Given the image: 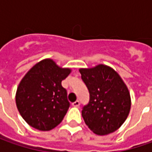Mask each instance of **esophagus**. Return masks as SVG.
<instances>
[{
	"label": "esophagus",
	"instance_id": "esophagus-1",
	"mask_svg": "<svg viewBox=\"0 0 152 152\" xmlns=\"http://www.w3.org/2000/svg\"><path fill=\"white\" fill-rule=\"evenodd\" d=\"M72 105H73V107H78L79 105H80V102H79V101H76V102H73Z\"/></svg>",
	"mask_w": 152,
	"mask_h": 152
}]
</instances>
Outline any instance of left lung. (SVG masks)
<instances>
[{
  "mask_svg": "<svg viewBox=\"0 0 152 152\" xmlns=\"http://www.w3.org/2000/svg\"><path fill=\"white\" fill-rule=\"evenodd\" d=\"M79 73L90 92V102L82 110L86 125L98 135L113 133L125 122L130 111L127 85L107 65L80 68Z\"/></svg>",
  "mask_w": 152,
  "mask_h": 152,
  "instance_id": "left-lung-1",
  "label": "left lung"
}]
</instances>
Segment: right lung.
<instances>
[{"label":"right lung","instance_id":"right-lung-1","mask_svg":"<svg viewBox=\"0 0 152 152\" xmlns=\"http://www.w3.org/2000/svg\"><path fill=\"white\" fill-rule=\"evenodd\" d=\"M71 71V68L59 67L52 59L46 58L24 75L17 89L16 105L28 125L49 131L62 121L70 104L61 81Z\"/></svg>","mask_w":152,"mask_h":152}]
</instances>
